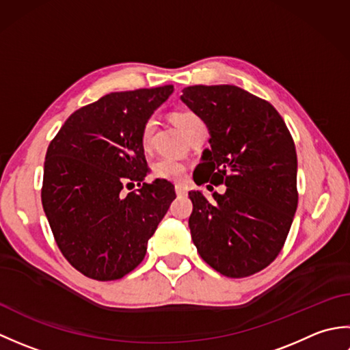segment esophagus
Wrapping results in <instances>:
<instances>
[{
    "instance_id": "obj_1",
    "label": "esophagus",
    "mask_w": 350,
    "mask_h": 350,
    "mask_svg": "<svg viewBox=\"0 0 350 350\" xmlns=\"http://www.w3.org/2000/svg\"><path fill=\"white\" fill-rule=\"evenodd\" d=\"M187 188L183 187V185H176V194L177 196H187Z\"/></svg>"
}]
</instances>
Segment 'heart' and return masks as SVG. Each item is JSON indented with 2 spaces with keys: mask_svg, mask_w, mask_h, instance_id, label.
Here are the masks:
<instances>
[{
  "mask_svg": "<svg viewBox=\"0 0 350 350\" xmlns=\"http://www.w3.org/2000/svg\"><path fill=\"white\" fill-rule=\"evenodd\" d=\"M194 118H197V116L189 113V111H180V113H176L173 116L174 123L179 126L182 131L187 129L188 123L191 120H194ZM154 128V118H148L143 124V129H141V144H143V147H150ZM153 174L154 177H159V179H165L171 182H183L185 177H187V167H185L180 161H177L174 158H162L154 163Z\"/></svg>",
  "mask_w": 350,
  "mask_h": 350,
  "instance_id": "b5f03b06",
  "label": "heart"
}]
</instances>
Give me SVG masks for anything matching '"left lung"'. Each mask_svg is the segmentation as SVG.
Segmentation results:
<instances>
[{
    "mask_svg": "<svg viewBox=\"0 0 350 350\" xmlns=\"http://www.w3.org/2000/svg\"><path fill=\"white\" fill-rule=\"evenodd\" d=\"M180 99L211 133L198 185L227 187L212 200L189 192L192 242L217 272L250 277L277 258L292 227L298 207L293 138L269 102L236 85H192Z\"/></svg>",
    "mask_w": 350,
    "mask_h": 350,
    "instance_id": "8db88e82",
    "label": "left lung"
}]
</instances>
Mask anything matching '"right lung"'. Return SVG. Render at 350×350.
<instances>
[{"label": "right lung", "mask_w": 350, "mask_h": 350, "mask_svg": "<svg viewBox=\"0 0 350 350\" xmlns=\"http://www.w3.org/2000/svg\"><path fill=\"white\" fill-rule=\"evenodd\" d=\"M173 90L109 93L77 109L49 143L43 211L62 254L88 278L113 281L135 269L176 198L171 182H144L141 144L143 124ZM135 183L139 189L124 195Z\"/></svg>", "instance_id": "add662e5"}]
</instances>
